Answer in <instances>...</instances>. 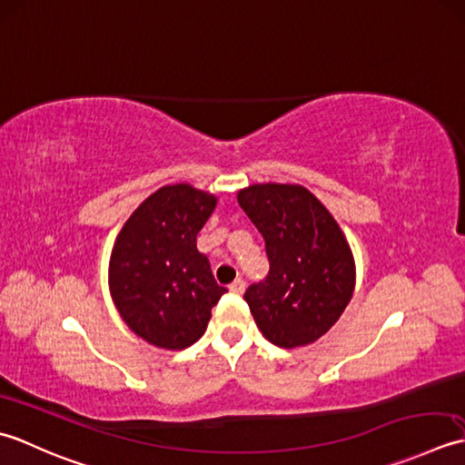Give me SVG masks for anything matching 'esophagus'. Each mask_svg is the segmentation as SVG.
<instances>
[{
  "instance_id": "obj_1",
  "label": "esophagus",
  "mask_w": 465,
  "mask_h": 465,
  "mask_svg": "<svg viewBox=\"0 0 465 465\" xmlns=\"http://www.w3.org/2000/svg\"><path fill=\"white\" fill-rule=\"evenodd\" d=\"M229 291L234 292V295H242V292H244V281L242 279H236L234 282H231V285H229Z\"/></svg>"
}]
</instances>
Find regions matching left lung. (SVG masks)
<instances>
[{"instance_id": "8db88e82", "label": "left lung", "mask_w": 465, "mask_h": 465, "mask_svg": "<svg viewBox=\"0 0 465 465\" xmlns=\"http://www.w3.org/2000/svg\"><path fill=\"white\" fill-rule=\"evenodd\" d=\"M267 246L271 271L244 301L264 339L305 347L333 327L355 291V259L325 204L301 184H251L236 194Z\"/></svg>"}]
</instances>
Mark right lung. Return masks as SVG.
Here are the masks:
<instances>
[{
    "instance_id": "1",
    "label": "right lung",
    "mask_w": 465,
    "mask_h": 465,
    "mask_svg": "<svg viewBox=\"0 0 465 465\" xmlns=\"http://www.w3.org/2000/svg\"><path fill=\"white\" fill-rule=\"evenodd\" d=\"M214 206V194L186 183L163 186L130 214L114 241L112 301L150 345L178 351L196 343L226 292L196 249V234Z\"/></svg>"
}]
</instances>
